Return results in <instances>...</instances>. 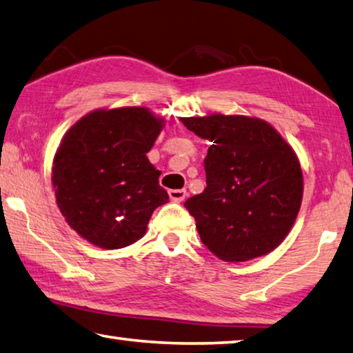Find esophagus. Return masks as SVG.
Listing matches in <instances>:
<instances>
[{
  "mask_svg": "<svg viewBox=\"0 0 353 353\" xmlns=\"http://www.w3.org/2000/svg\"><path fill=\"white\" fill-rule=\"evenodd\" d=\"M186 195H188V192L184 189H172V190H169L170 200L175 201V203H181L184 199H186Z\"/></svg>",
  "mask_w": 353,
  "mask_h": 353,
  "instance_id": "esophagus-1",
  "label": "esophagus"
}]
</instances>
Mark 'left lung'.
<instances>
[{
	"label": "left lung",
	"mask_w": 353,
	"mask_h": 353,
	"mask_svg": "<svg viewBox=\"0 0 353 353\" xmlns=\"http://www.w3.org/2000/svg\"><path fill=\"white\" fill-rule=\"evenodd\" d=\"M211 142L206 189L184 203L201 242L225 262H248L274 251L298 217L304 176L293 147L261 117H181Z\"/></svg>",
	"instance_id": "8db88e82"
}]
</instances>
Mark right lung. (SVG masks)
Masks as SVG:
<instances>
[{
  "label": "right lung",
  "mask_w": 353,
  "mask_h": 353,
  "mask_svg": "<svg viewBox=\"0 0 353 353\" xmlns=\"http://www.w3.org/2000/svg\"><path fill=\"white\" fill-rule=\"evenodd\" d=\"M164 125L147 107L99 108L63 134L52 161L55 201L86 242L102 250L133 245L169 201L147 158Z\"/></svg>",
  "instance_id": "obj_1"
}]
</instances>
